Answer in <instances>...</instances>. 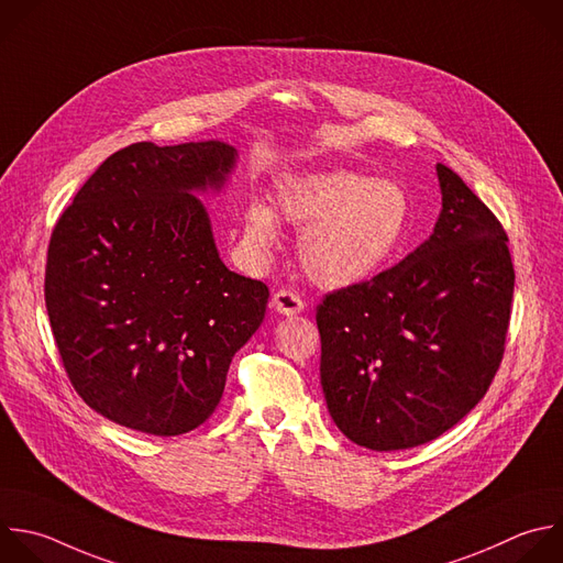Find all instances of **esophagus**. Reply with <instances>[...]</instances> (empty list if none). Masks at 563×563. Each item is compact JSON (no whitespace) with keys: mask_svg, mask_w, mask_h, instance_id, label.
<instances>
[{"mask_svg":"<svg viewBox=\"0 0 563 563\" xmlns=\"http://www.w3.org/2000/svg\"><path fill=\"white\" fill-rule=\"evenodd\" d=\"M272 307L283 316H296L305 309V300L291 289H278L272 298Z\"/></svg>","mask_w":563,"mask_h":563,"instance_id":"esophagus-1","label":"esophagus"}]
</instances>
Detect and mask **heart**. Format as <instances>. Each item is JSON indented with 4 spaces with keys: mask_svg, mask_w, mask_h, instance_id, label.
Here are the masks:
<instances>
[{
    "mask_svg": "<svg viewBox=\"0 0 563 563\" xmlns=\"http://www.w3.org/2000/svg\"><path fill=\"white\" fill-rule=\"evenodd\" d=\"M276 208L302 230L298 256L307 276L329 289L371 278L398 254L411 230V201L402 187L351 169L285 180ZM243 232L252 250L267 252L280 228L265 203H252Z\"/></svg>",
    "mask_w": 563,
    "mask_h": 563,
    "instance_id": "b5f03b06",
    "label": "heart"
}]
</instances>
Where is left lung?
<instances>
[{
    "label": "left lung",
    "mask_w": 563,
    "mask_h": 563,
    "mask_svg": "<svg viewBox=\"0 0 563 563\" xmlns=\"http://www.w3.org/2000/svg\"><path fill=\"white\" fill-rule=\"evenodd\" d=\"M438 178L442 212L429 241L316 309L329 416L371 451L440 438L486 396L504 357L508 236L451 167L438 163Z\"/></svg>",
    "instance_id": "8db88e82"
}]
</instances>
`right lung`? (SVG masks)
Listing matches in <instances>:
<instances>
[{
	"mask_svg": "<svg viewBox=\"0 0 563 563\" xmlns=\"http://www.w3.org/2000/svg\"><path fill=\"white\" fill-rule=\"evenodd\" d=\"M236 156L221 141L132 143L53 230L44 296L64 368L90 409L125 429L201 427L265 318L267 285L223 265L192 195L221 190Z\"/></svg>",
	"mask_w": 563,
	"mask_h": 563,
	"instance_id": "1",
	"label": "right lung"
}]
</instances>
